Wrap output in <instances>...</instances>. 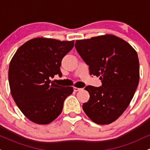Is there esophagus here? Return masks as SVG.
<instances>
[{"label": "esophagus", "mask_w": 150, "mask_h": 150, "mask_svg": "<svg viewBox=\"0 0 150 150\" xmlns=\"http://www.w3.org/2000/svg\"><path fill=\"white\" fill-rule=\"evenodd\" d=\"M73 89H74V91H75V92H78V91L82 90V89H81V88H77V87H73Z\"/></svg>", "instance_id": "34e87169"}]
</instances>
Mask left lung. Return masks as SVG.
<instances>
[{"instance_id":"8db88e82","label":"left lung","mask_w":150,"mask_h":150,"mask_svg":"<svg viewBox=\"0 0 150 150\" xmlns=\"http://www.w3.org/2000/svg\"><path fill=\"white\" fill-rule=\"evenodd\" d=\"M75 49L89 65L90 75L100 76L102 85L87 86L89 99L82 105L94 123L115 121L131 101L140 79L137 52L123 39L111 34L77 40Z\"/></svg>"}]
</instances>
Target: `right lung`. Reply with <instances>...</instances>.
<instances>
[{
    "instance_id": "obj_1",
    "label": "right lung",
    "mask_w": 150,
    "mask_h": 150,
    "mask_svg": "<svg viewBox=\"0 0 150 150\" xmlns=\"http://www.w3.org/2000/svg\"><path fill=\"white\" fill-rule=\"evenodd\" d=\"M74 41L34 38L22 45L10 61L8 80L15 102L28 119L37 124L50 123L61 114L65 99L73 92L50 80L60 70L63 58Z\"/></svg>"
}]
</instances>
